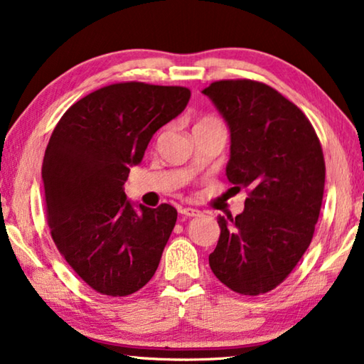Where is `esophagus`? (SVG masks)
<instances>
[{"label":"esophagus","mask_w":364,"mask_h":364,"mask_svg":"<svg viewBox=\"0 0 364 364\" xmlns=\"http://www.w3.org/2000/svg\"><path fill=\"white\" fill-rule=\"evenodd\" d=\"M180 213L184 217H199L203 212L198 210V209H193V207H181Z\"/></svg>","instance_id":"1"}]
</instances>
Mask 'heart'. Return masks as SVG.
<instances>
[{
    "mask_svg": "<svg viewBox=\"0 0 364 364\" xmlns=\"http://www.w3.org/2000/svg\"><path fill=\"white\" fill-rule=\"evenodd\" d=\"M210 123H220V119L215 118V117H210V114H207V117L200 118L198 123H196V126H199V124H210Z\"/></svg>",
    "mask_w": 364,
    "mask_h": 364,
    "instance_id": "1",
    "label": "heart"
}]
</instances>
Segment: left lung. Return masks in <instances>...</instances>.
I'll use <instances>...</instances> for the list:
<instances>
[{
    "label": "left lung",
    "instance_id": "1",
    "mask_svg": "<svg viewBox=\"0 0 364 364\" xmlns=\"http://www.w3.org/2000/svg\"><path fill=\"white\" fill-rule=\"evenodd\" d=\"M203 92L230 126L228 181L247 193L240 215L217 218L209 265L230 290L264 295L291 274L313 240L324 154L306 114L270 85L225 79Z\"/></svg>",
    "mask_w": 364,
    "mask_h": 364
}]
</instances>
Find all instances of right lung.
Returning <instances> with one entry per match:
<instances>
[{
	"label": "right lung",
	"instance_id": "add662e5",
	"mask_svg": "<svg viewBox=\"0 0 364 364\" xmlns=\"http://www.w3.org/2000/svg\"><path fill=\"white\" fill-rule=\"evenodd\" d=\"M189 97L180 85L109 84L69 107L51 132L42 165L50 233L97 293L132 295L159 267L178 212L160 204L137 213L123 186L129 166Z\"/></svg>",
	"mask_w": 364,
	"mask_h": 364
}]
</instances>
